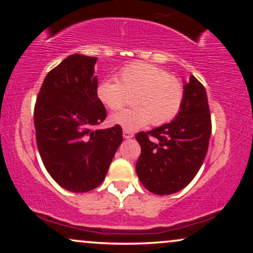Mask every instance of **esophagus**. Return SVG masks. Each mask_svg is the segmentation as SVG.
Returning <instances> with one entry per match:
<instances>
[{
    "label": "esophagus",
    "mask_w": 253,
    "mask_h": 253,
    "mask_svg": "<svg viewBox=\"0 0 253 253\" xmlns=\"http://www.w3.org/2000/svg\"><path fill=\"white\" fill-rule=\"evenodd\" d=\"M123 135H124L125 139H130V138H133V133L130 132V130H128V129H124V130H123Z\"/></svg>",
    "instance_id": "obj_1"
}]
</instances>
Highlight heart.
Masks as SVG:
<instances>
[{"mask_svg":"<svg viewBox=\"0 0 253 253\" xmlns=\"http://www.w3.org/2000/svg\"><path fill=\"white\" fill-rule=\"evenodd\" d=\"M98 100L118 110L132 97V108L110 117V123L134 130L151 123L162 126L177 117L184 101V86L178 78L147 63H132L118 75V81L104 80L97 85Z\"/></svg>","mask_w":253,"mask_h":253,"instance_id":"b5f03b06","label":"heart"}]
</instances>
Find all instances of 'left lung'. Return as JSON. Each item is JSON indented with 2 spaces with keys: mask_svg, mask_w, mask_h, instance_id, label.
<instances>
[{
  "mask_svg": "<svg viewBox=\"0 0 253 253\" xmlns=\"http://www.w3.org/2000/svg\"><path fill=\"white\" fill-rule=\"evenodd\" d=\"M211 120L207 92L191 75L184 101L170 124L136 133L141 153L135 164L140 182L151 193L169 195L187 187L207 155Z\"/></svg>",
  "mask_w": 253,
  "mask_h": 253,
  "instance_id": "obj_1",
  "label": "left lung"
}]
</instances>
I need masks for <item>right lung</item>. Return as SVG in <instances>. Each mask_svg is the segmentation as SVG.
<instances>
[{"label":"right lung","instance_id":"obj_1","mask_svg":"<svg viewBox=\"0 0 253 253\" xmlns=\"http://www.w3.org/2000/svg\"><path fill=\"white\" fill-rule=\"evenodd\" d=\"M96 57L72 54L43 80L34 106L38 150L46 170L64 189L86 193L103 182L121 126L95 129L107 117L96 95Z\"/></svg>","mask_w":253,"mask_h":253}]
</instances>
